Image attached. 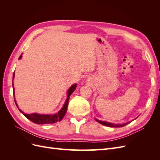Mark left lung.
I'll return each mask as SVG.
<instances>
[{
    "mask_svg": "<svg viewBox=\"0 0 160 160\" xmlns=\"http://www.w3.org/2000/svg\"><path fill=\"white\" fill-rule=\"evenodd\" d=\"M96 121L98 122H99V123L102 124L103 125H105V126H108V127H113V128H120V127H123L125 125H126L127 124H128L130 122L128 123H125L123 124H114V123H111L107 122H102V121H99L98 119H96Z\"/></svg>",
    "mask_w": 160,
    "mask_h": 160,
    "instance_id": "left-lung-1",
    "label": "left lung"
}]
</instances>
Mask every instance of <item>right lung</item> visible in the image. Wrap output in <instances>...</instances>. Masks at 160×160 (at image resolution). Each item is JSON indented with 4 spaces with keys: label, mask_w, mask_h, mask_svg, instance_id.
I'll return each mask as SVG.
<instances>
[{
    "label": "right lung",
    "mask_w": 160,
    "mask_h": 160,
    "mask_svg": "<svg viewBox=\"0 0 160 160\" xmlns=\"http://www.w3.org/2000/svg\"><path fill=\"white\" fill-rule=\"evenodd\" d=\"M21 57H22V55H21L20 57H19V59H21ZM14 72L13 77H12L13 79H14ZM12 85H13V83H12ZM76 87H77V85L75 84L73 85H72L71 88H69V89L68 90V92H67V93H68V94H67V100L65 101L64 105L62 106V108H61V109L59 111V112H58L57 113L54 114V115H41V114H37V113L26 114V113H24L23 111H22L20 109H18L25 116V117L27 119L31 120L32 122L37 123V124L54 123H56L57 122H60V121H61V119L63 118V117H64L66 112H67V106H68V103H69V97L72 93V92H73L75 90ZM12 88H13V95L14 97V88L13 85H12ZM14 102H15V104L18 108V105L17 104L16 100L14 98Z\"/></svg>",
    "instance_id": "obj_1"
}]
</instances>
